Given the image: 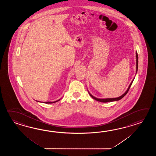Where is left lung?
Returning <instances> with one entry per match:
<instances>
[{"label":"left lung","instance_id":"obj_1","mask_svg":"<svg viewBox=\"0 0 156 156\" xmlns=\"http://www.w3.org/2000/svg\"><path fill=\"white\" fill-rule=\"evenodd\" d=\"M138 53L136 52V73H137V71H138ZM134 79V78L133 79L131 83H130L129 86L128 87V88L126 90V91L125 93L123 94V95H122L121 96H120L119 97H118V98H105V99H99V98H97L96 97L93 96L92 95L89 91H88L89 94H90V95L95 100L98 101H100V102H101V103H108V102H112V101H118L119 100L122 99L123 98L124 96H125L126 95L127 93L128 92L129 90L130 86L132 84L133 81Z\"/></svg>","mask_w":156,"mask_h":156}]
</instances>
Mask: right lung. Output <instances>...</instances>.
Listing matches in <instances>:
<instances>
[{
	"instance_id": "obj_1",
	"label": "right lung",
	"mask_w": 156,
	"mask_h": 156,
	"mask_svg": "<svg viewBox=\"0 0 156 156\" xmlns=\"http://www.w3.org/2000/svg\"><path fill=\"white\" fill-rule=\"evenodd\" d=\"M60 99L58 100H56V101H47V102H43V103H45V104H52V103H56L57 101H60ZM36 101H38V102H40L39 101H37L36 100ZM41 103H42V102H41Z\"/></svg>"
}]
</instances>
